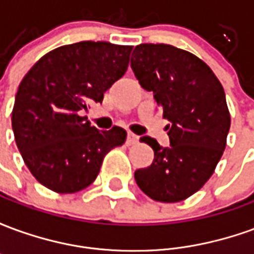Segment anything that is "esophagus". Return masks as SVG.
Returning a JSON list of instances; mask_svg holds the SVG:
<instances>
[{
	"label": "esophagus",
	"instance_id": "esophagus-1",
	"mask_svg": "<svg viewBox=\"0 0 254 254\" xmlns=\"http://www.w3.org/2000/svg\"><path fill=\"white\" fill-rule=\"evenodd\" d=\"M127 143L129 144V145H133V144H137L138 143V136H136L134 133H127Z\"/></svg>",
	"mask_w": 254,
	"mask_h": 254
}]
</instances>
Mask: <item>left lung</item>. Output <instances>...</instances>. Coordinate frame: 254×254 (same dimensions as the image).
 Here are the masks:
<instances>
[{
	"label": "left lung",
	"instance_id": "obj_1",
	"mask_svg": "<svg viewBox=\"0 0 254 254\" xmlns=\"http://www.w3.org/2000/svg\"><path fill=\"white\" fill-rule=\"evenodd\" d=\"M130 66L170 121V147L140 138L155 156L152 165L136 170L134 180L155 201H182L211 178L226 148L230 113L224 89L204 61L170 45H138Z\"/></svg>",
	"mask_w": 254,
	"mask_h": 254
}]
</instances>
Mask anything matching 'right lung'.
Masks as SVG:
<instances>
[{
  "label": "right lung",
  "mask_w": 254,
  "mask_h": 254,
  "mask_svg": "<svg viewBox=\"0 0 254 254\" xmlns=\"http://www.w3.org/2000/svg\"><path fill=\"white\" fill-rule=\"evenodd\" d=\"M132 49L91 41L57 47L21 80L12 111L14 140L43 187L83 190L98 177L106 154L125 143V129L98 130L83 113L89 103H102L125 74Z\"/></svg>",
  "instance_id": "right-lung-1"
}]
</instances>
